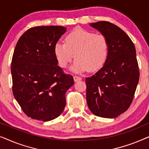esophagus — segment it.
Returning <instances> with one entry per match:
<instances>
[{
    "label": "esophagus",
    "mask_w": 149,
    "mask_h": 149,
    "mask_svg": "<svg viewBox=\"0 0 149 149\" xmlns=\"http://www.w3.org/2000/svg\"><path fill=\"white\" fill-rule=\"evenodd\" d=\"M81 79H82V78H81V77L77 76V75H75V76H74V80L75 82L80 81V80H81Z\"/></svg>",
    "instance_id": "obj_1"
}]
</instances>
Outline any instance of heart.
<instances>
[{"label": "heart", "instance_id": "obj_1", "mask_svg": "<svg viewBox=\"0 0 149 149\" xmlns=\"http://www.w3.org/2000/svg\"><path fill=\"white\" fill-rule=\"evenodd\" d=\"M109 52V42L105 36L80 28L67 34L65 42H58L54 46L55 55L62 68L68 66L74 57L77 58L72 67L74 72L97 70L104 64Z\"/></svg>", "mask_w": 149, "mask_h": 149}]
</instances>
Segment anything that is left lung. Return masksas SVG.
<instances>
[{"label":"left lung","instance_id":"1","mask_svg":"<svg viewBox=\"0 0 149 149\" xmlns=\"http://www.w3.org/2000/svg\"><path fill=\"white\" fill-rule=\"evenodd\" d=\"M91 26L107 38L109 52L104 66L85 79L87 103L97 117L115 118L130 107L139 81L136 48L127 34L115 24L101 21Z\"/></svg>","mask_w":149,"mask_h":149}]
</instances>
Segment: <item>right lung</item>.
<instances>
[{"label": "right lung", "instance_id": "obj_1", "mask_svg": "<svg viewBox=\"0 0 149 149\" xmlns=\"http://www.w3.org/2000/svg\"><path fill=\"white\" fill-rule=\"evenodd\" d=\"M66 28L36 26L18 40L11 61L12 90L28 117L48 121L59 117L66 105V92L74 85L72 75L58 66L54 46Z\"/></svg>", "mask_w": 149, "mask_h": 149}]
</instances>
